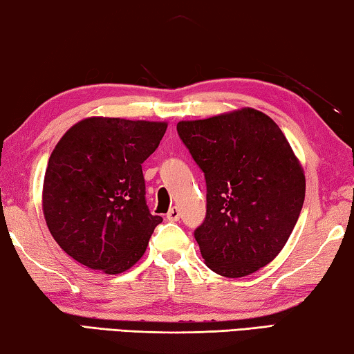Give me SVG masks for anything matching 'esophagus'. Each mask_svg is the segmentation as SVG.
I'll return each mask as SVG.
<instances>
[{
  "mask_svg": "<svg viewBox=\"0 0 354 354\" xmlns=\"http://www.w3.org/2000/svg\"><path fill=\"white\" fill-rule=\"evenodd\" d=\"M179 217H181V212H179V209L176 206L170 207V211L167 212V220L169 221H178Z\"/></svg>",
  "mask_w": 354,
  "mask_h": 354,
  "instance_id": "obj_1",
  "label": "esophagus"
}]
</instances>
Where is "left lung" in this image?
I'll return each instance as SVG.
<instances>
[{
    "mask_svg": "<svg viewBox=\"0 0 354 354\" xmlns=\"http://www.w3.org/2000/svg\"><path fill=\"white\" fill-rule=\"evenodd\" d=\"M176 129L205 173L206 217L194 236L207 267L227 278L266 267L292 234L306 192L283 131L250 107Z\"/></svg>",
    "mask_w": 354,
    "mask_h": 354,
    "instance_id": "8db88e82",
    "label": "left lung"
}]
</instances>
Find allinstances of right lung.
<instances>
[{"label":"right lung","instance_id":"add662e5","mask_svg":"<svg viewBox=\"0 0 354 354\" xmlns=\"http://www.w3.org/2000/svg\"><path fill=\"white\" fill-rule=\"evenodd\" d=\"M167 123L92 117L53 149L44 214L65 253L92 270L117 274L140 259L162 217L149 212L142 164Z\"/></svg>","mask_w":354,"mask_h":354}]
</instances>
